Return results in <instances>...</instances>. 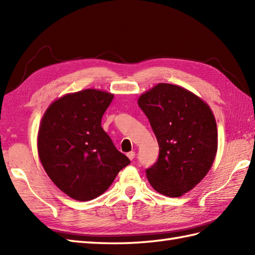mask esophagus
I'll list each match as a JSON object with an SVG mask.
<instances>
[{
	"label": "esophagus",
	"instance_id": "esophagus-1",
	"mask_svg": "<svg viewBox=\"0 0 255 255\" xmlns=\"http://www.w3.org/2000/svg\"><path fill=\"white\" fill-rule=\"evenodd\" d=\"M134 155H136V153H134L133 151H130V152L127 153V156H128V158L130 159V160H133V159H134Z\"/></svg>",
	"mask_w": 255,
	"mask_h": 255
}]
</instances>
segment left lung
Returning a JSON list of instances; mask_svg holds the SVG:
<instances>
[{
    "mask_svg": "<svg viewBox=\"0 0 255 255\" xmlns=\"http://www.w3.org/2000/svg\"><path fill=\"white\" fill-rule=\"evenodd\" d=\"M138 105L159 143V158L145 170L156 192L178 197L207 174L217 152V125L209 106L181 86L159 83Z\"/></svg>",
    "mask_w": 255,
    "mask_h": 255,
    "instance_id": "left-lung-1",
    "label": "left lung"
}]
</instances>
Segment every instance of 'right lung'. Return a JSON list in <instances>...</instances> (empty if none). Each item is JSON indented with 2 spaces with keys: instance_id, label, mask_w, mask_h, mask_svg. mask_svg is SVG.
<instances>
[{
  "instance_id": "obj_1",
  "label": "right lung",
  "mask_w": 255,
  "mask_h": 255,
  "mask_svg": "<svg viewBox=\"0 0 255 255\" xmlns=\"http://www.w3.org/2000/svg\"><path fill=\"white\" fill-rule=\"evenodd\" d=\"M114 95L88 89L67 94L48 107L38 131V153L50 180L80 202L104 193L130 163L102 128Z\"/></svg>"
}]
</instances>
